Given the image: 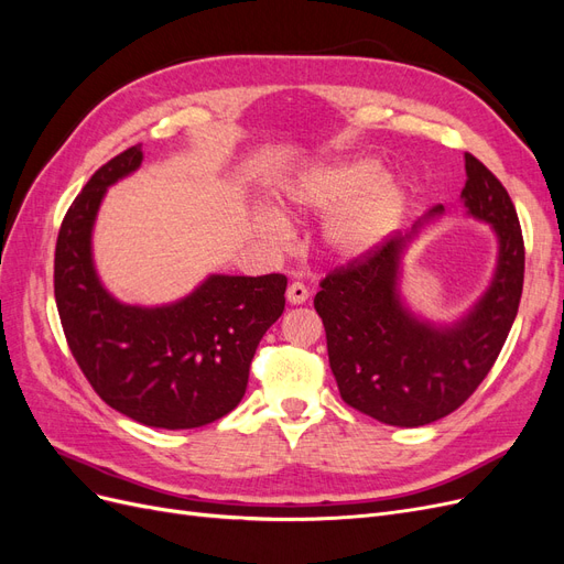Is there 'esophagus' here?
<instances>
[{"mask_svg":"<svg viewBox=\"0 0 564 564\" xmlns=\"http://www.w3.org/2000/svg\"><path fill=\"white\" fill-rule=\"evenodd\" d=\"M308 296H311V292H308V286H305L303 282H292V284H289V289H286V301L292 303V305L305 303V301H308Z\"/></svg>","mask_w":564,"mask_h":564,"instance_id":"34e87169","label":"esophagus"}]
</instances>
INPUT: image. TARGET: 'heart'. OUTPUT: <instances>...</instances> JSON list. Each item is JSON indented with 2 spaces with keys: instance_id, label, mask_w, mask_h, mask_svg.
<instances>
[{
  "instance_id": "b5f03b06",
  "label": "heart",
  "mask_w": 564,
  "mask_h": 564,
  "mask_svg": "<svg viewBox=\"0 0 564 564\" xmlns=\"http://www.w3.org/2000/svg\"><path fill=\"white\" fill-rule=\"evenodd\" d=\"M282 209L294 218L324 216L322 245L334 261L369 259L395 235L412 207L409 185L386 174L377 158H332L303 169L282 187ZM261 228L278 235L286 228L284 216L265 212Z\"/></svg>"
}]
</instances>
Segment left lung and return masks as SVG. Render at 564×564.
<instances>
[{
  "mask_svg": "<svg viewBox=\"0 0 564 564\" xmlns=\"http://www.w3.org/2000/svg\"><path fill=\"white\" fill-rule=\"evenodd\" d=\"M460 202L497 237L491 280L466 313L429 319L400 286L406 249L445 214L442 204L369 259L334 270L315 296L340 398L381 423L419 429L452 414L482 383L516 322L524 280L518 214L501 181L468 152Z\"/></svg>",
  "mask_w": 564,
  "mask_h": 564,
  "instance_id": "8db88e82",
  "label": "left lung"
}]
</instances>
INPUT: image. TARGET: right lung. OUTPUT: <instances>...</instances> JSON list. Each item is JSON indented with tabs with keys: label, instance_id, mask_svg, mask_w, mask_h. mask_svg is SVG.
<instances>
[{
	"label": "right lung",
	"instance_id": "obj_1",
	"mask_svg": "<svg viewBox=\"0 0 564 564\" xmlns=\"http://www.w3.org/2000/svg\"><path fill=\"white\" fill-rule=\"evenodd\" d=\"M141 162V145L112 158L67 209L54 261L56 305L79 369L112 409L150 429H199L245 398L259 340L284 311L286 278L214 272L162 305L112 296L94 263V226L108 187Z\"/></svg>",
	"mask_w": 564,
	"mask_h": 564
}]
</instances>
